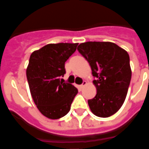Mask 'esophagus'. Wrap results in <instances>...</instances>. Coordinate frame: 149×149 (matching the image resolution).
Returning a JSON list of instances; mask_svg holds the SVG:
<instances>
[{"mask_svg":"<svg viewBox=\"0 0 149 149\" xmlns=\"http://www.w3.org/2000/svg\"><path fill=\"white\" fill-rule=\"evenodd\" d=\"M86 84H87V82H86V81H83V83H82V84H81V85L79 86V88H80L81 89H82V88H84V86L86 85Z\"/></svg>","mask_w":149,"mask_h":149,"instance_id":"esophagus-1","label":"esophagus"}]
</instances>
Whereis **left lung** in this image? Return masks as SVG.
<instances>
[{
	"label": "left lung",
	"instance_id": "8db88e82",
	"mask_svg": "<svg viewBox=\"0 0 149 149\" xmlns=\"http://www.w3.org/2000/svg\"><path fill=\"white\" fill-rule=\"evenodd\" d=\"M77 50L89 63L93 84L94 98L88 100L91 111L100 117L115 114L125 102L132 77L128 52L112 42L88 41Z\"/></svg>",
	"mask_w": 149,
	"mask_h": 149
}]
</instances>
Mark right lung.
Segmentation results:
<instances>
[{"mask_svg":"<svg viewBox=\"0 0 149 149\" xmlns=\"http://www.w3.org/2000/svg\"><path fill=\"white\" fill-rule=\"evenodd\" d=\"M78 43L49 44L30 56L26 70L31 95L37 109L52 120L61 118L70 110L77 88L65 83V63Z\"/></svg>","mask_w":149,"mask_h":149,"instance_id":"1","label":"right lung"}]
</instances>
